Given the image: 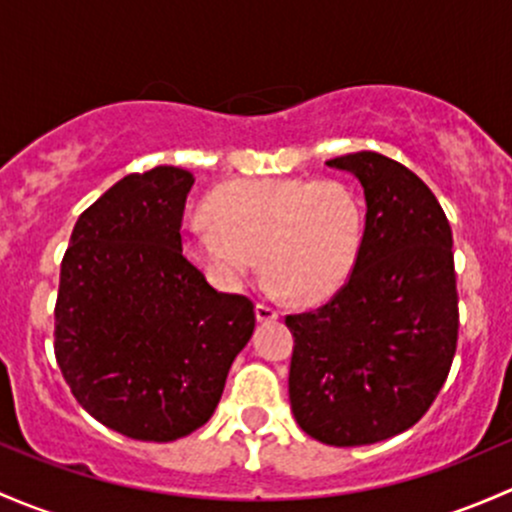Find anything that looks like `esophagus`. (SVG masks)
<instances>
[{
    "instance_id": "esophagus-1",
    "label": "esophagus",
    "mask_w": 512,
    "mask_h": 512,
    "mask_svg": "<svg viewBox=\"0 0 512 512\" xmlns=\"http://www.w3.org/2000/svg\"><path fill=\"white\" fill-rule=\"evenodd\" d=\"M256 318L261 323H273V320H278V310L268 303H256Z\"/></svg>"
}]
</instances>
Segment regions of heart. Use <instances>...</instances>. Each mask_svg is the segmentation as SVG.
Segmentation results:
<instances>
[{"mask_svg":"<svg viewBox=\"0 0 512 512\" xmlns=\"http://www.w3.org/2000/svg\"><path fill=\"white\" fill-rule=\"evenodd\" d=\"M189 219L182 251L214 286L231 291L261 256L268 286L300 303H323L345 288L365 244V207L340 179H241L207 197Z\"/></svg>","mask_w":512,"mask_h":512,"instance_id":"1","label":"heart"}]
</instances>
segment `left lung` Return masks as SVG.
<instances>
[{
	"label": "left lung",
	"mask_w": 512,
	"mask_h": 512,
	"mask_svg": "<svg viewBox=\"0 0 512 512\" xmlns=\"http://www.w3.org/2000/svg\"><path fill=\"white\" fill-rule=\"evenodd\" d=\"M365 189L355 273L325 305L286 315L288 394L300 429L367 446L414 426L449 377L458 342L453 236L434 192L379 152L328 160Z\"/></svg>",
	"instance_id": "obj_1"
}]
</instances>
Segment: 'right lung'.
<instances>
[{
	"label": "right lung",
	"instance_id": "right-lung-1",
	"mask_svg": "<svg viewBox=\"0 0 512 512\" xmlns=\"http://www.w3.org/2000/svg\"><path fill=\"white\" fill-rule=\"evenodd\" d=\"M194 177L152 167L115 182L73 226L54 352L76 402L138 441H175L217 409L256 328L254 300L219 293L182 254Z\"/></svg>",
	"mask_w": 512,
	"mask_h": 512
}]
</instances>
